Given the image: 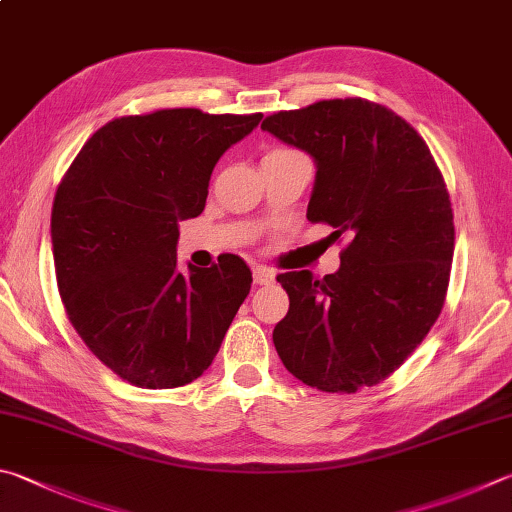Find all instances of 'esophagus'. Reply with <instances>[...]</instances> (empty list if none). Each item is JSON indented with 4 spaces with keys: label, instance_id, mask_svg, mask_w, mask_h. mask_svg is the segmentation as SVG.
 I'll list each match as a JSON object with an SVG mask.
<instances>
[{
    "label": "esophagus",
    "instance_id": "34e87169",
    "mask_svg": "<svg viewBox=\"0 0 512 512\" xmlns=\"http://www.w3.org/2000/svg\"><path fill=\"white\" fill-rule=\"evenodd\" d=\"M273 277H275L273 268H266V266H255L253 268L255 284H268V282H273Z\"/></svg>",
    "mask_w": 512,
    "mask_h": 512
}]
</instances>
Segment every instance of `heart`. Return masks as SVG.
Masks as SVG:
<instances>
[{
    "label": "heart",
    "instance_id": "heart-1",
    "mask_svg": "<svg viewBox=\"0 0 512 512\" xmlns=\"http://www.w3.org/2000/svg\"><path fill=\"white\" fill-rule=\"evenodd\" d=\"M291 152H295V150H288V147H273L268 154H291Z\"/></svg>",
    "mask_w": 512,
    "mask_h": 512
}]
</instances>
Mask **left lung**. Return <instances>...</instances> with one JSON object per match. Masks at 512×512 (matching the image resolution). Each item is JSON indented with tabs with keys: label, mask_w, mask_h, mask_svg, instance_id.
Here are the masks:
<instances>
[{
	"label": "left lung",
	"mask_w": 512,
	"mask_h": 512,
	"mask_svg": "<svg viewBox=\"0 0 512 512\" xmlns=\"http://www.w3.org/2000/svg\"><path fill=\"white\" fill-rule=\"evenodd\" d=\"M262 129L313 156L306 219L347 241L338 273L277 275L288 313L273 331L275 349L320 392L374 387L412 356L443 309L454 253L443 174L407 120L365 98L275 111Z\"/></svg>",
	"instance_id": "1"
}]
</instances>
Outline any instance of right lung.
Returning a JSON list of instances; mask_svg holds the SVG:
<instances>
[{"label": "right lung", "instance_id": "right-lung-1", "mask_svg": "<svg viewBox=\"0 0 512 512\" xmlns=\"http://www.w3.org/2000/svg\"><path fill=\"white\" fill-rule=\"evenodd\" d=\"M262 114L176 107L120 116L82 145L53 199L51 239L64 311L118 378L174 389L210 367L250 268L237 255L210 268L176 264L179 221L206 208L210 174Z\"/></svg>", "mask_w": 512, "mask_h": 512}]
</instances>
